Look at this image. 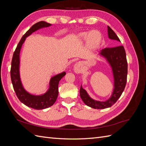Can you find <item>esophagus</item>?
<instances>
[{
	"instance_id": "34e87169",
	"label": "esophagus",
	"mask_w": 146,
	"mask_h": 146,
	"mask_svg": "<svg viewBox=\"0 0 146 146\" xmlns=\"http://www.w3.org/2000/svg\"><path fill=\"white\" fill-rule=\"evenodd\" d=\"M74 72L76 74H79L80 72V65H79V64L78 63L76 64V65L74 66Z\"/></svg>"
}]
</instances>
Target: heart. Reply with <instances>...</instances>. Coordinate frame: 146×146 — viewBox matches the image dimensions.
<instances>
[{
  "mask_svg": "<svg viewBox=\"0 0 146 146\" xmlns=\"http://www.w3.org/2000/svg\"><path fill=\"white\" fill-rule=\"evenodd\" d=\"M79 37L82 39H86L88 47L92 50L97 49L99 47L102 41V35L97 30L81 33L79 34Z\"/></svg>",
  "mask_w": 146,
  "mask_h": 146,
  "instance_id": "1",
  "label": "heart"
}]
</instances>
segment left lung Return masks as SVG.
I'll use <instances>...</instances> for the list:
<instances>
[{"instance_id": "8db88e82", "label": "left lung", "mask_w": 146, "mask_h": 146, "mask_svg": "<svg viewBox=\"0 0 146 146\" xmlns=\"http://www.w3.org/2000/svg\"><path fill=\"white\" fill-rule=\"evenodd\" d=\"M108 35L110 39L121 42L116 34L109 26ZM100 55L104 56L111 66L114 78V88L112 94L106 101H99L92 99L88 95L82 85L80 89V96L82 100L87 106L94 109H104L111 107L120 98L127 83V61L124 47L117 46L114 47L105 48L100 50Z\"/></svg>"}]
</instances>
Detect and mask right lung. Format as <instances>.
<instances>
[{
	"label": "right lung",
	"instance_id": "right-lung-1",
	"mask_svg": "<svg viewBox=\"0 0 146 146\" xmlns=\"http://www.w3.org/2000/svg\"><path fill=\"white\" fill-rule=\"evenodd\" d=\"M50 25V24H48L44 21L38 22L32 25V27L22 37L16 47L14 54H13L11 61L10 70L11 80L17 98L26 106L35 110H43L50 107L54 104L58 95L59 82L65 76L66 72H63L50 78L49 88L44 94L39 96L31 94L25 91L21 80L19 73L20 52L22 46L26 38L30 36L35 31L42 28L49 27Z\"/></svg>",
	"mask_w": 146,
	"mask_h": 146
}]
</instances>
